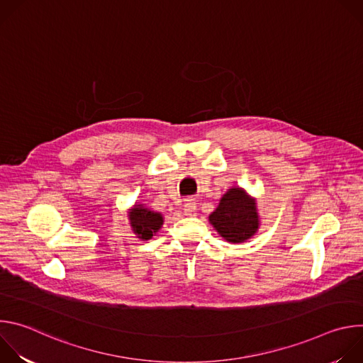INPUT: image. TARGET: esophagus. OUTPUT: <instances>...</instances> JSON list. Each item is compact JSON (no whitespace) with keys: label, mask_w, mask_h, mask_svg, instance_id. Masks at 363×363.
Listing matches in <instances>:
<instances>
[{"label":"esophagus","mask_w":363,"mask_h":363,"mask_svg":"<svg viewBox=\"0 0 363 363\" xmlns=\"http://www.w3.org/2000/svg\"><path fill=\"white\" fill-rule=\"evenodd\" d=\"M196 213V202L195 199H186L184 205V214L186 217H194Z\"/></svg>","instance_id":"esophagus-1"}]
</instances>
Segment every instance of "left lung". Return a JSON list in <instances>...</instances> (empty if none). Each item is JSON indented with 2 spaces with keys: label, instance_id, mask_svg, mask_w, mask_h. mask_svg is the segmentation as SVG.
<instances>
[{
  "label": "left lung",
  "instance_id": "8db88e82",
  "mask_svg": "<svg viewBox=\"0 0 363 363\" xmlns=\"http://www.w3.org/2000/svg\"><path fill=\"white\" fill-rule=\"evenodd\" d=\"M210 221L227 241L242 242L258 228L255 201L242 189L233 188L223 196L218 208L210 216Z\"/></svg>",
  "mask_w": 363,
  "mask_h": 363
}]
</instances>
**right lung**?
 Listing matches in <instances>:
<instances>
[{"label":"right lung","mask_w":363,"mask_h":363,"mask_svg":"<svg viewBox=\"0 0 363 363\" xmlns=\"http://www.w3.org/2000/svg\"><path fill=\"white\" fill-rule=\"evenodd\" d=\"M129 220H130L133 233L142 240H150L152 235L161 228L164 223V218L161 214L149 211L143 208L142 205L135 206L132 213L129 214Z\"/></svg>","instance_id":"add662e5"}]
</instances>
